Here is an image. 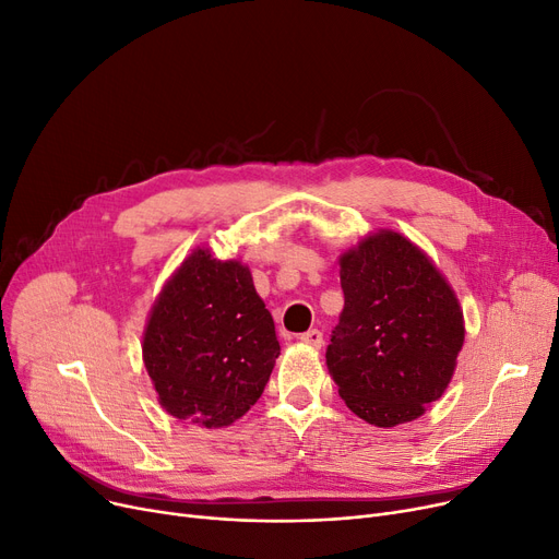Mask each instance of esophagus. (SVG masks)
<instances>
[{"instance_id": "esophagus-1", "label": "esophagus", "mask_w": 559, "mask_h": 559, "mask_svg": "<svg viewBox=\"0 0 559 559\" xmlns=\"http://www.w3.org/2000/svg\"><path fill=\"white\" fill-rule=\"evenodd\" d=\"M299 340H301L304 345H308V347H312V349H322V345H324V333H322L320 329H310V331L301 333Z\"/></svg>"}]
</instances>
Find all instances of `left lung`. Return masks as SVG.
<instances>
[{"label": "left lung", "mask_w": 559, "mask_h": 559, "mask_svg": "<svg viewBox=\"0 0 559 559\" xmlns=\"http://www.w3.org/2000/svg\"><path fill=\"white\" fill-rule=\"evenodd\" d=\"M345 308L326 366L358 418L395 427L420 418L452 381L466 326L452 285L395 230H377L340 253Z\"/></svg>", "instance_id": "1"}]
</instances>
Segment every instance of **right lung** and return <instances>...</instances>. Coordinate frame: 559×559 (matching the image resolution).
Here are the masks:
<instances>
[{"label":"right lung","instance_id":"1","mask_svg":"<svg viewBox=\"0 0 559 559\" xmlns=\"http://www.w3.org/2000/svg\"><path fill=\"white\" fill-rule=\"evenodd\" d=\"M141 352L166 414L222 429L260 400L281 345L249 266L197 247L157 295Z\"/></svg>","mask_w":559,"mask_h":559}]
</instances>
